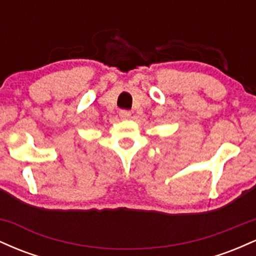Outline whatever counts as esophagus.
Listing matches in <instances>:
<instances>
[{"mask_svg":"<svg viewBox=\"0 0 256 256\" xmlns=\"http://www.w3.org/2000/svg\"><path fill=\"white\" fill-rule=\"evenodd\" d=\"M119 116L122 119H130L131 113L128 110H120L119 112Z\"/></svg>","mask_w":256,"mask_h":256,"instance_id":"esophagus-1","label":"esophagus"}]
</instances>
